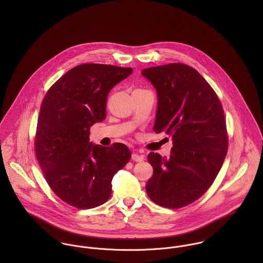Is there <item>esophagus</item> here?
<instances>
[{"instance_id":"34e87169","label":"esophagus","mask_w":263,"mask_h":263,"mask_svg":"<svg viewBox=\"0 0 263 263\" xmlns=\"http://www.w3.org/2000/svg\"><path fill=\"white\" fill-rule=\"evenodd\" d=\"M132 159L136 162H142L144 160V156L143 155H140L138 153H133L132 155Z\"/></svg>"}]
</instances>
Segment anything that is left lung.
<instances>
[{"label":"left lung","instance_id":"left-lung-1","mask_svg":"<svg viewBox=\"0 0 263 263\" xmlns=\"http://www.w3.org/2000/svg\"><path fill=\"white\" fill-rule=\"evenodd\" d=\"M158 93L154 132L172 136L169 158L151 152L154 174L146 191L152 201L180 209L198 199L215 181L228 152L222 103L205 79L175 63L142 71Z\"/></svg>","mask_w":263,"mask_h":263}]
</instances>
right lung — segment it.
<instances>
[{
	"label": "right lung",
	"mask_w": 263,
	"mask_h": 263,
	"mask_svg": "<svg viewBox=\"0 0 263 263\" xmlns=\"http://www.w3.org/2000/svg\"><path fill=\"white\" fill-rule=\"evenodd\" d=\"M132 68L79 65L46 92L39 111L34 148L51 190L68 204L93 209L111 195L114 174L130 160L121 143L110 147L89 142L90 127L105 119L109 91Z\"/></svg>",
	"instance_id": "1"
}]
</instances>
